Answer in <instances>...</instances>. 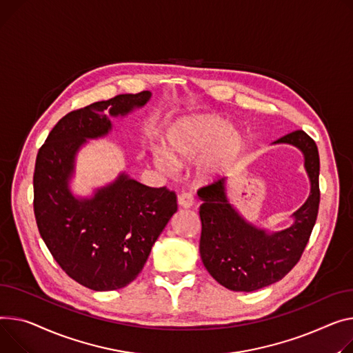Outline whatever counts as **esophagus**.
<instances>
[{
  "mask_svg": "<svg viewBox=\"0 0 353 353\" xmlns=\"http://www.w3.org/2000/svg\"><path fill=\"white\" fill-rule=\"evenodd\" d=\"M179 205L183 208H190L194 205V197L192 193H181L179 196Z\"/></svg>",
  "mask_w": 353,
  "mask_h": 353,
  "instance_id": "34e87169",
  "label": "esophagus"
}]
</instances>
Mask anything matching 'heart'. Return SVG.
Wrapping results in <instances>:
<instances>
[{
	"mask_svg": "<svg viewBox=\"0 0 353 353\" xmlns=\"http://www.w3.org/2000/svg\"><path fill=\"white\" fill-rule=\"evenodd\" d=\"M243 139L237 129L227 126V122L214 114L185 116L176 121L166 132V152H153L154 164L169 172L173 169V159L192 160L204 153L199 163V173L211 177L220 173L239 154Z\"/></svg>",
	"mask_w": 353,
	"mask_h": 353,
	"instance_id": "heart-1",
	"label": "heart"
}]
</instances>
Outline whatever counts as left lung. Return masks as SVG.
Segmentation results:
<instances>
[{
  "label": "left lung",
  "mask_w": 353,
  "mask_h": 353,
  "mask_svg": "<svg viewBox=\"0 0 353 353\" xmlns=\"http://www.w3.org/2000/svg\"><path fill=\"white\" fill-rule=\"evenodd\" d=\"M274 143H288L303 153L311 181L310 197L292 214L291 227L267 232L247 223L227 199L225 179L197 192L203 200L201 261L210 275L231 291L251 292L283 279L299 261L316 221L321 197L316 143L303 130L288 133Z\"/></svg>",
  "instance_id": "1"
}]
</instances>
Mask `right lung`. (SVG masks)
I'll return each mask as SVG.
<instances>
[{
  "label": "right lung",
  "mask_w": 353,
  "mask_h": 353,
  "mask_svg": "<svg viewBox=\"0 0 353 353\" xmlns=\"http://www.w3.org/2000/svg\"><path fill=\"white\" fill-rule=\"evenodd\" d=\"M150 97L149 90L126 93L69 112L37 154L34 213L41 237L59 267L93 291L130 284L177 211L174 192L145 185L125 173L90 199L69 190L75 156L86 139L106 136L112 129L108 116H125Z\"/></svg>",
  "instance_id": "add662e5"
}]
</instances>
